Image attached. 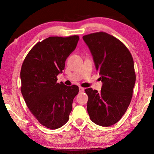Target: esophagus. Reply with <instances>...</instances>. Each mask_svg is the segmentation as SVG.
Here are the masks:
<instances>
[{
	"mask_svg": "<svg viewBox=\"0 0 154 154\" xmlns=\"http://www.w3.org/2000/svg\"><path fill=\"white\" fill-rule=\"evenodd\" d=\"M83 91H84V88H82V87H81V86H79V92H83Z\"/></svg>",
	"mask_w": 154,
	"mask_h": 154,
	"instance_id": "obj_1",
	"label": "esophagus"
}]
</instances>
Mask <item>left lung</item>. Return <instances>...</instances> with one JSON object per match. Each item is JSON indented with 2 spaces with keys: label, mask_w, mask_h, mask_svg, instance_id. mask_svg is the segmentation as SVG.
<instances>
[{
  "label": "left lung",
  "mask_w": 154,
  "mask_h": 154,
  "mask_svg": "<svg viewBox=\"0 0 154 154\" xmlns=\"http://www.w3.org/2000/svg\"><path fill=\"white\" fill-rule=\"evenodd\" d=\"M83 39L103 82L100 92L91 88L85 90L88 113L94 123L110 126L122 118L131 101L136 81L133 58L123 43L106 32L89 34Z\"/></svg>",
  "instance_id": "left-lung-1"
}]
</instances>
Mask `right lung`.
Returning <instances> with one entry per match:
<instances>
[{
  "mask_svg": "<svg viewBox=\"0 0 154 154\" xmlns=\"http://www.w3.org/2000/svg\"><path fill=\"white\" fill-rule=\"evenodd\" d=\"M79 36H49L26 56L20 72L21 92L30 111L48 128L62 127L69 119L79 87L57 83L65 61L76 48Z\"/></svg>",
  "mask_w": 154,
  "mask_h": 154,
  "instance_id": "1",
  "label": "right lung"
}]
</instances>
